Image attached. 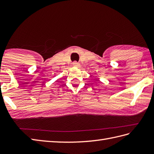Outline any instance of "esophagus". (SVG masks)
<instances>
[{
  "label": "esophagus",
  "mask_w": 154,
  "mask_h": 154,
  "mask_svg": "<svg viewBox=\"0 0 154 154\" xmlns=\"http://www.w3.org/2000/svg\"><path fill=\"white\" fill-rule=\"evenodd\" d=\"M73 65L74 67H79L80 66V64L79 63H77V61H74L73 63Z\"/></svg>",
  "instance_id": "34e87169"
}]
</instances>
